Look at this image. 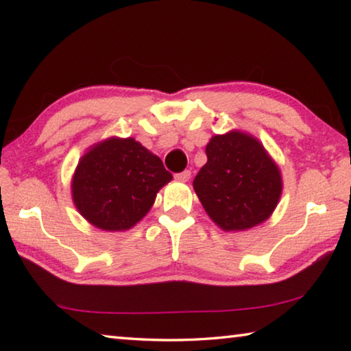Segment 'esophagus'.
Masks as SVG:
<instances>
[{"instance_id": "34e87169", "label": "esophagus", "mask_w": 351, "mask_h": 351, "mask_svg": "<svg viewBox=\"0 0 351 351\" xmlns=\"http://www.w3.org/2000/svg\"><path fill=\"white\" fill-rule=\"evenodd\" d=\"M190 176H192V173H190V170H184V171H181V173H176L175 175L176 180L181 181V182H187L190 180Z\"/></svg>"}]
</instances>
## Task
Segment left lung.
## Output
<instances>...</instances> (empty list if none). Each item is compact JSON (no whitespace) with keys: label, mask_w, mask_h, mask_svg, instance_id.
Here are the masks:
<instances>
[{"label":"left lung","mask_w":351,"mask_h":351,"mask_svg":"<svg viewBox=\"0 0 351 351\" xmlns=\"http://www.w3.org/2000/svg\"><path fill=\"white\" fill-rule=\"evenodd\" d=\"M206 154L193 189L212 221L226 232L265 223L280 201L283 180L263 144L252 134L230 130L212 136Z\"/></svg>","instance_id":"8db88e82"}]
</instances>
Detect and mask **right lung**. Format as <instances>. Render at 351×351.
Masks as SVG:
<instances>
[{"instance_id":"add662e5","label":"right lung","mask_w":351,"mask_h":351,"mask_svg":"<svg viewBox=\"0 0 351 351\" xmlns=\"http://www.w3.org/2000/svg\"><path fill=\"white\" fill-rule=\"evenodd\" d=\"M173 176L134 138L111 136L88 148L71 180L75 209L94 228L123 232L138 224Z\"/></svg>"}]
</instances>
